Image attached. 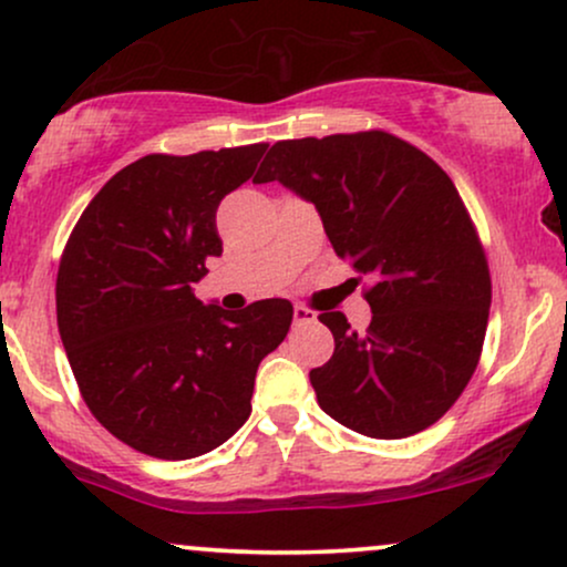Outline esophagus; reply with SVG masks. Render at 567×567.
Instances as JSON below:
<instances>
[{"label":"esophagus","instance_id":"1","mask_svg":"<svg viewBox=\"0 0 567 567\" xmlns=\"http://www.w3.org/2000/svg\"><path fill=\"white\" fill-rule=\"evenodd\" d=\"M315 311L306 309V306H296V309H292V324H309L315 322Z\"/></svg>","mask_w":567,"mask_h":567}]
</instances>
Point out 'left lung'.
<instances>
[{
	"label": "left lung",
	"mask_w": 567,
	"mask_h": 567,
	"mask_svg": "<svg viewBox=\"0 0 567 567\" xmlns=\"http://www.w3.org/2000/svg\"><path fill=\"white\" fill-rule=\"evenodd\" d=\"M279 181L320 213L336 256L373 279V320L322 311L336 351L309 373L330 419L375 440L424 432L451 410L483 351L491 271L453 181L383 130L279 141L252 184Z\"/></svg>",
	"instance_id": "obj_1"
}]
</instances>
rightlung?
<instances>
[{
    "label": "right lung",
    "mask_w": 567,
    "mask_h": 567,
    "mask_svg": "<svg viewBox=\"0 0 567 567\" xmlns=\"http://www.w3.org/2000/svg\"><path fill=\"white\" fill-rule=\"evenodd\" d=\"M269 143L148 154L122 167L71 231L55 282L58 330L90 413L154 458L210 453L250 415L256 370L292 306L202 303L194 282L224 252L216 210Z\"/></svg>",
    "instance_id": "obj_1"
}]
</instances>
